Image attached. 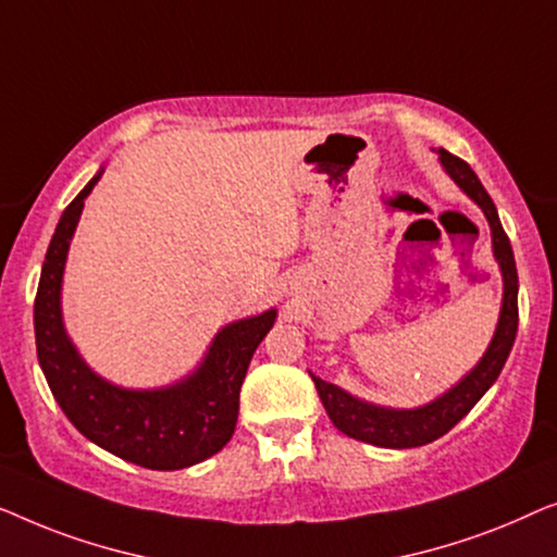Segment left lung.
<instances>
[{"mask_svg":"<svg viewBox=\"0 0 557 557\" xmlns=\"http://www.w3.org/2000/svg\"><path fill=\"white\" fill-rule=\"evenodd\" d=\"M438 159H442L446 174L465 189L469 197L480 203L484 216L492 226V247H495V257L503 268L505 277V297H503V312H499L497 333L492 338L487 354L476 363L472 373L459 383L457 388H451L449 394L436 398L434 404L421 406L413 411H394V409H381V406H371L354 398L346 391H341L333 383L315 381L318 396L323 401L327 417L343 434L358 438V442L386 446V449H411V446H424L434 438L444 436L449 429L459 424L469 411L474 409V404L487 394V388L497 381L499 371H503L507 356H510L515 335H517V268H515V255L510 247V239L499 222L495 201L490 199V194L484 191V186L467 161H461L459 156H454L444 148H438Z\"/></svg>","mask_w":557,"mask_h":557,"instance_id":"obj_1","label":"left lung"}]
</instances>
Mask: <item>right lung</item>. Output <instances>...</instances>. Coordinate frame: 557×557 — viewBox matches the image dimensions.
Here are the masks:
<instances>
[{
	"instance_id": "add662e5",
	"label": "right lung",
	"mask_w": 557,
	"mask_h": 557,
	"mask_svg": "<svg viewBox=\"0 0 557 557\" xmlns=\"http://www.w3.org/2000/svg\"><path fill=\"white\" fill-rule=\"evenodd\" d=\"M100 174L62 211L47 247L35 297L37 358L54 401L90 442L146 469H184L230 442L249 360L275 323V310L226 325L189 381L163 391H123L98 379L67 341L60 318V282L83 201Z\"/></svg>"
}]
</instances>
